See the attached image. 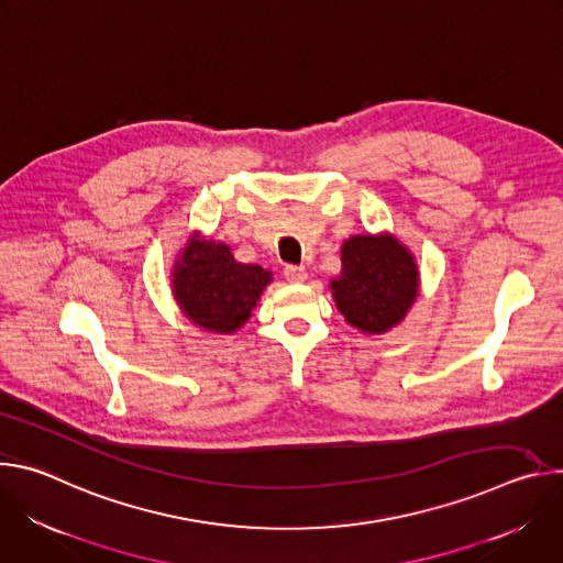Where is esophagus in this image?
<instances>
[{"label":"esophagus","mask_w":563,"mask_h":563,"mask_svg":"<svg viewBox=\"0 0 563 563\" xmlns=\"http://www.w3.org/2000/svg\"><path fill=\"white\" fill-rule=\"evenodd\" d=\"M285 278L289 283H305L307 280V269L298 267V265H287L285 267Z\"/></svg>","instance_id":"34e87169"}]
</instances>
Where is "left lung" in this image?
<instances>
[{"mask_svg": "<svg viewBox=\"0 0 563 563\" xmlns=\"http://www.w3.org/2000/svg\"><path fill=\"white\" fill-rule=\"evenodd\" d=\"M421 287L415 254L389 233H358L341 247V274L330 280L339 311L363 334L404 323Z\"/></svg>", "mask_w": 563, "mask_h": 563, "instance_id": "left-lung-1", "label": "left lung"}]
</instances>
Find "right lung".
I'll return each instance as SVG.
<instances>
[{"label": "right lung", "mask_w": 563, "mask_h": 563, "mask_svg": "<svg viewBox=\"0 0 563 563\" xmlns=\"http://www.w3.org/2000/svg\"><path fill=\"white\" fill-rule=\"evenodd\" d=\"M261 265L238 263L231 247L194 231L172 267V291L180 311L205 332L233 334L243 328L267 285Z\"/></svg>", "instance_id": "obj_1"}]
</instances>
